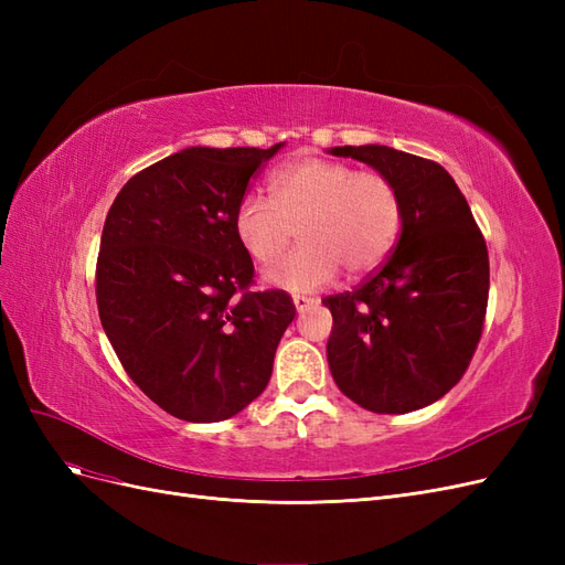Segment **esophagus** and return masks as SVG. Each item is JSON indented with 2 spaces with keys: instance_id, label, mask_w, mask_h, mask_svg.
I'll use <instances>...</instances> for the list:
<instances>
[{
  "instance_id": "obj_1",
  "label": "esophagus",
  "mask_w": 565,
  "mask_h": 565,
  "mask_svg": "<svg viewBox=\"0 0 565 565\" xmlns=\"http://www.w3.org/2000/svg\"><path fill=\"white\" fill-rule=\"evenodd\" d=\"M292 301H295V309L297 311H306V309H309V306L316 303L313 297H306V295H292Z\"/></svg>"
}]
</instances>
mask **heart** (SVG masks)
Returning <instances> with one entry per match:
<instances>
[{
    "mask_svg": "<svg viewBox=\"0 0 565 565\" xmlns=\"http://www.w3.org/2000/svg\"><path fill=\"white\" fill-rule=\"evenodd\" d=\"M270 200L249 191L235 204L233 228L259 266L276 264L297 237L301 247L268 270L285 289H316L337 268L361 278L380 268L403 226L398 185L377 169H355L334 158L306 156L268 179Z\"/></svg>",
    "mask_w": 565,
    "mask_h": 565,
    "instance_id": "b5f03b06",
    "label": "heart"
}]
</instances>
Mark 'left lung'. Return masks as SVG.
<instances>
[{
  "mask_svg": "<svg viewBox=\"0 0 565 565\" xmlns=\"http://www.w3.org/2000/svg\"><path fill=\"white\" fill-rule=\"evenodd\" d=\"M332 156L386 174L403 198L396 249L353 292L324 297L330 372L344 396L380 415L426 407L461 380L481 341L490 264L467 198L438 162L388 146Z\"/></svg>",
  "mask_w": 565,
  "mask_h": 565,
  "instance_id": "1",
  "label": "left lung"
}]
</instances>
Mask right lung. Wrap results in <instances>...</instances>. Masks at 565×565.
I'll use <instances>...</instances> for the list:
<instances>
[{"label": "right lung", "instance_id": "right-lung-1", "mask_svg": "<svg viewBox=\"0 0 565 565\" xmlns=\"http://www.w3.org/2000/svg\"><path fill=\"white\" fill-rule=\"evenodd\" d=\"M282 143L185 148L134 174L106 216L100 324L131 382L164 413L221 422L266 388L292 297L256 292L235 204Z\"/></svg>", "mask_w": 565, "mask_h": 565}]
</instances>
